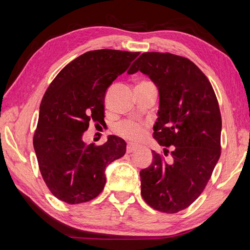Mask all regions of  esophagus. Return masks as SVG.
I'll use <instances>...</instances> for the list:
<instances>
[{
	"instance_id": "1",
	"label": "esophagus",
	"mask_w": 250,
	"mask_h": 250,
	"mask_svg": "<svg viewBox=\"0 0 250 250\" xmlns=\"http://www.w3.org/2000/svg\"><path fill=\"white\" fill-rule=\"evenodd\" d=\"M137 149H138L137 146L132 145V143H129L128 146H126V153H132V152H134Z\"/></svg>"
}]
</instances>
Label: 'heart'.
<instances>
[{
	"label": "heart",
	"mask_w": 250,
	"mask_h": 250,
	"mask_svg": "<svg viewBox=\"0 0 250 250\" xmlns=\"http://www.w3.org/2000/svg\"><path fill=\"white\" fill-rule=\"evenodd\" d=\"M140 83H151L149 82H142ZM116 132L125 139L132 141H138L145 135V126L139 122L132 120H125L120 122L116 126Z\"/></svg>",
	"instance_id": "obj_1"
}]
</instances>
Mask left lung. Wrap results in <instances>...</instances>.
<instances>
[{
    "mask_svg": "<svg viewBox=\"0 0 250 250\" xmlns=\"http://www.w3.org/2000/svg\"><path fill=\"white\" fill-rule=\"evenodd\" d=\"M138 70L159 90L153 138L160 146H173L171 162L152 151L151 166L140 171L141 195L154 209L174 214L201 195L218 162L221 111L209 80L188 58L143 53L128 74Z\"/></svg>",
    "mask_w": 250,
    "mask_h": 250,
    "instance_id": "1",
    "label": "left lung"
}]
</instances>
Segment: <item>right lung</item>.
<instances>
[{"mask_svg": "<svg viewBox=\"0 0 250 250\" xmlns=\"http://www.w3.org/2000/svg\"><path fill=\"white\" fill-rule=\"evenodd\" d=\"M139 54L87 52L59 71L46 90L33 145L42 176L58 200H94L104 188L105 168L125 155L126 143L117 135L99 146L86 145L83 135L90 122L104 124L105 91Z\"/></svg>", "mask_w": 250, "mask_h": 250, "instance_id": "1", "label": "right lung"}]
</instances>
